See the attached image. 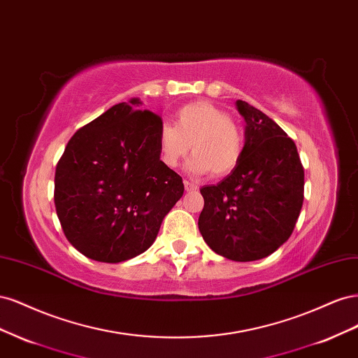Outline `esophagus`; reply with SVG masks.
Segmentation results:
<instances>
[{
  "label": "esophagus",
  "instance_id": "1",
  "mask_svg": "<svg viewBox=\"0 0 358 358\" xmlns=\"http://www.w3.org/2000/svg\"><path fill=\"white\" fill-rule=\"evenodd\" d=\"M183 187H185L187 191H196L199 187L196 185L194 182H189V180H183Z\"/></svg>",
  "mask_w": 358,
  "mask_h": 358
}]
</instances>
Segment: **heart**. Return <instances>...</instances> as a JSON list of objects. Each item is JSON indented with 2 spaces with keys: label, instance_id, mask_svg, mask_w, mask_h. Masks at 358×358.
<instances>
[{
  "label": "heart",
  "instance_id": "1",
  "mask_svg": "<svg viewBox=\"0 0 358 358\" xmlns=\"http://www.w3.org/2000/svg\"><path fill=\"white\" fill-rule=\"evenodd\" d=\"M191 145L196 154L189 162L192 171L225 176L242 159L243 129L221 107L206 100L192 101L176 112L175 125L159 127L161 162L167 167H176L191 150Z\"/></svg>",
  "mask_w": 358,
  "mask_h": 358
}]
</instances>
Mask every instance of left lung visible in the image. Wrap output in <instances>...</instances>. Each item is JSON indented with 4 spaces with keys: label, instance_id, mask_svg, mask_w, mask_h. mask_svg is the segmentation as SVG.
I'll return each instance as SVG.
<instances>
[{
    "label": "left lung",
    "instance_id": "obj_1",
    "mask_svg": "<svg viewBox=\"0 0 358 358\" xmlns=\"http://www.w3.org/2000/svg\"><path fill=\"white\" fill-rule=\"evenodd\" d=\"M245 150L220 183L200 189L199 229L212 251L233 262L262 259L288 241L303 204L305 170L296 143L273 119L246 101Z\"/></svg>",
    "mask_w": 358,
    "mask_h": 358
}]
</instances>
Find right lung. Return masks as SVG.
<instances>
[{"instance_id":"right-lung-1","label":"right lung","mask_w":358,"mask_h":358,"mask_svg":"<svg viewBox=\"0 0 358 358\" xmlns=\"http://www.w3.org/2000/svg\"><path fill=\"white\" fill-rule=\"evenodd\" d=\"M119 103L74 133L55 171V208L69 242L121 263L154 243L183 183L158 152L159 115Z\"/></svg>"}]
</instances>
